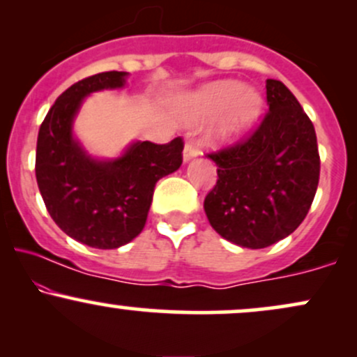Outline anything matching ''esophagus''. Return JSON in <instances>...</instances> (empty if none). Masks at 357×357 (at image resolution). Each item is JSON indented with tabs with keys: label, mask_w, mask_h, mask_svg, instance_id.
<instances>
[{
	"label": "esophagus",
	"mask_w": 357,
	"mask_h": 357,
	"mask_svg": "<svg viewBox=\"0 0 357 357\" xmlns=\"http://www.w3.org/2000/svg\"><path fill=\"white\" fill-rule=\"evenodd\" d=\"M196 154H198V149H196L191 142H186V146H184V149H183V161L184 162L191 161L192 158H196Z\"/></svg>",
	"instance_id": "esophagus-1"
}]
</instances>
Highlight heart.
<instances>
[{"instance_id":"1","label":"heart","mask_w":357,"mask_h":357,"mask_svg":"<svg viewBox=\"0 0 357 357\" xmlns=\"http://www.w3.org/2000/svg\"><path fill=\"white\" fill-rule=\"evenodd\" d=\"M173 105L184 124L218 116L208 130V141L215 146H225L255 124L264 109V100L255 90L245 89L241 82L220 80L179 96Z\"/></svg>"}]
</instances>
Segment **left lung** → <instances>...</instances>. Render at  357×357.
<instances>
[{"label": "left lung", "instance_id": "obj_1", "mask_svg": "<svg viewBox=\"0 0 357 357\" xmlns=\"http://www.w3.org/2000/svg\"><path fill=\"white\" fill-rule=\"evenodd\" d=\"M268 112L243 142L208 154L218 181L204 198L208 221L225 240L265 248L296 231L309 213L321 159L310 119L280 80H267Z\"/></svg>", "mask_w": 357, "mask_h": 357}]
</instances>
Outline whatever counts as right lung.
Listing matches in <instances>:
<instances>
[{
  "mask_svg": "<svg viewBox=\"0 0 357 357\" xmlns=\"http://www.w3.org/2000/svg\"><path fill=\"white\" fill-rule=\"evenodd\" d=\"M129 73L102 72L77 82L55 100L36 141L35 173L48 213L61 231L92 248L112 250L144 228L155 183L179 169L183 141H134L112 159L93 158L73 134L90 93L124 89Z\"/></svg>",
  "mask_w": 357,
  "mask_h": 357,
  "instance_id": "add662e5",
  "label": "right lung"
}]
</instances>
